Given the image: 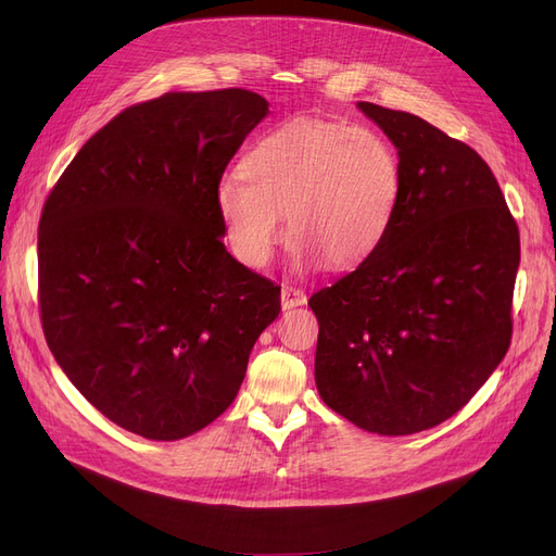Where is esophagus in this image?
Listing matches in <instances>:
<instances>
[{"mask_svg":"<svg viewBox=\"0 0 556 556\" xmlns=\"http://www.w3.org/2000/svg\"><path fill=\"white\" fill-rule=\"evenodd\" d=\"M280 303H282L285 311L296 308V305H303V303H305V292L299 290V287L285 285V287H282V294H280Z\"/></svg>","mask_w":556,"mask_h":556,"instance_id":"34e87169","label":"esophagus"}]
</instances>
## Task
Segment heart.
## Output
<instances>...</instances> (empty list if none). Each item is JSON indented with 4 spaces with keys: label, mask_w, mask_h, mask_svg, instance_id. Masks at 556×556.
<instances>
[{
    "label": "heart",
    "mask_w": 556,
    "mask_h": 556,
    "mask_svg": "<svg viewBox=\"0 0 556 556\" xmlns=\"http://www.w3.org/2000/svg\"><path fill=\"white\" fill-rule=\"evenodd\" d=\"M405 175L393 144L370 128L319 117H292L271 126L239 161V179L216 193L218 216L232 255L264 269L292 235L301 269L321 262L352 271L391 235Z\"/></svg>",
    "instance_id": "b5f03b06"
}]
</instances>
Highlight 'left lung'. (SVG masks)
Here are the masks:
<instances>
[{"instance_id": "8db88e82", "label": "left lung", "mask_w": 556, "mask_h": 556, "mask_svg": "<svg viewBox=\"0 0 556 556\" xmlns=\"http://www.w3.org/2000/svg\"><path fill=\"white\" fill-rule=\"evenodd\" d=\"M358 108L395 144L400 212L379 251L308 301L315 384L377 434H414L460 412L513 336L520 232L488 163L409 112Z\"/></svg>"}]
</instances>
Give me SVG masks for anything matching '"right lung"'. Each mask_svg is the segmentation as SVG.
<instances>
[{
    "mask_svg": "<svg viewBox=\"0 0 556 556\" xmlns=\"http://www.w3.org/2000/svg\"><path fill=\"white\" fill-rule=\"evenodd\" d=\"M269 112L248 89L169 91L85 142L38 223L52 356L112 424L175 442L216 420L280 313V287L225 251L216 193Z\"/></svg>",
    "mask_w": 556,
    "mask_h": 556,
    "instance_id": "add662e5",
    "label": "right lung"
}]
</instances>
